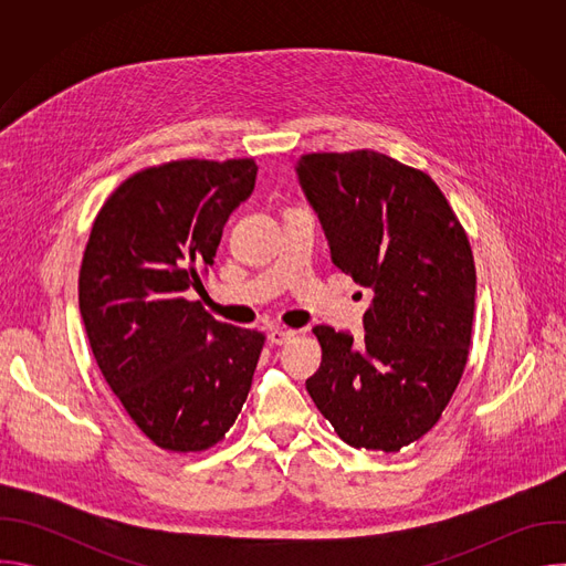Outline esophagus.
Masks as SVG:
<instances>
[{
  "label": "esophagus",
  "instance_id": "esophagus-1",
  "mask_svg": "<svg viewBox=\"0 0 566 566\" xmlns=\"http://www.w3.org/2000/svg\"><path fill=\"white\" fill-rule=\"evenodd\" d=\"M293 336H295L293 329H282V327H277V329H271V332H269V343H271V345H284V343H289Z\"/></svg>",
  "mask_w": 566,
  "mask_h": 566
}]
</instances>
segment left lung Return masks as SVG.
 Returning <instances> with one entry per match:
<instances>
[{
	"instance_id": "8db88e82",
	"label": "left lung",
	"mask_w": 566,
	"mask_h": 566,
	"mask_svg": "<svg viewBox=\"0 0 566 566\" xmlns=\"http://www.w3.org/2000/svg\"><path fill=\"white\" fill-rule=\"evenodd\" d=\"M297 175L332 262L374 291L360 343L313 327L322 363L306 391L352 448L398 452L439 423L468 363V234L432 177L387 154L311 151Z\"/></svg>"
}]
</instances>
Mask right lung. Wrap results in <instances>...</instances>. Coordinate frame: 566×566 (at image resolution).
Returning <instances> with one entry per match:
<instances>
[{"mask_svg":"<svg viewBox=\"0 0 566 566\" xmlns=\"http://www.w3.org/2000/svg\"><path fill=\"white\" fill-rule=\"evenodd\" d=\"M255 158H181L125 179L98 210L77 280L94 358L138 430L168 452L219 443L251 391L266 336L214 319L203 289Z\"/></svg>","mask_w":566,"mask_h":566,"instance_id":"add662e5","label":"right lung"}]
</instances>
